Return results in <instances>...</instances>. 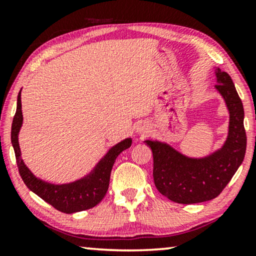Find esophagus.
Here are the masks:
<instances>
[{"label":"esophagus","mask_w":256,"mask_h":256,"mask_svg":"<svg viewBox=\"0 0 256 256\" xmlns=\"http://www.w3.org/2000/svg\"><path fill=\"white\" fill-rule=\"evenodd\" d=\"M136 132L141 136L146 135L149 132V126L146 124V122H141V124H138V127H136Z\"/></svg>","instance_id":"1"}]
</instances>
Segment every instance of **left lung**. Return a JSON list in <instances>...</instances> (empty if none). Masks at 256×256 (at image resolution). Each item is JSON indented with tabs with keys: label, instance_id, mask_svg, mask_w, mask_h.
<instances>
[{
	"label": "left lung",
	"instance_id": "8db88e82",
	"mask_svg": "<svg viewBox=\"0 0 256 256\" xmlns=\"http://www.w3.org/2000/svg\"><path fill=\"white\" fill-rule=\"evenodd\" d=\"M216 90L230 114L226 141L205 157H188L166 142L146 140L154 157V182L160 194L178 204H196L218 197L239 169L246 154L247 138L241 99L228 73L216 68Z\"/></svg>",
	"mask_w": 256,
	"mask_h": 256
}]
</instances>
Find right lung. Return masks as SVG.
I'll return each instance as SVG.
<instances>
[{"instance_id":"1","label":"right lung","mask_w":256,"mask_h":256,"mask_svg":"<svg viewBox=\"0 0 256 256\" xmlns=\"http://www.w3.org/2000/svg\"><path fill=\"white\" fill-rule=\"evenodd\" d=\"M23 124L20 90L17 96V108L12 124V143L15 150L16 162L20 177L29 190L36 194L58 211L71 213L92 208L102 200L110 186L112 168L115 160L124 150L132 146V138H124L112 146L94 169L80 180L66 184H52L37 178L24 164L18 143V132Z\"/></svg>"}]
</instances>
